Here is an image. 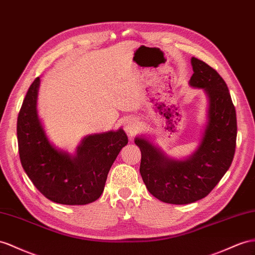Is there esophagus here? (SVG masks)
<instances>
[{
  "label": "esophagus",
  "instance_id": "34e87169",
  "mask_svg": "<svg viewBox=\"0 0 255 255\" xmlns=\"http://www.w3.org/2000/svg\"><path fill=\"white\" fill-rule=\"evenodd\" d=\"M124 128L130 135H132L139 130V124L134 121H127L124 124Z\"/></svg>",
  "mask_w": 255,
  "mask_h": 255
}]
</instances>
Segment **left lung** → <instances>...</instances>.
I'll use <instances>...</instances> for the list:
<instances>
[{
    "mask_svg": "<svg viewBox=\"0 0 255 255\" xmlns=\"http://www.w3.org/2000/svg\"><path fill=\"white\" fill-rule=\"evenodd\" d=\"M190 85L202 88L209 98L208 125L197 151L186 160L167 157L144 138L140 147V173L154 197L172 205H186L205 198L231 167L236 148L237 119L223 78L210 65L192 58Z\"/></svg>",
    "mask_w": 255,
    "mask_h": 255,
    "instance_id": "1",
    "label": "left lung"
}]
</instances>
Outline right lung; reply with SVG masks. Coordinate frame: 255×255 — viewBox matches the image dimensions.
<instances>
[{"label":"right lung","instance_id":"add662e5","mask_svg":"<svg viewBox=\"0 0 255 255\" xmlns=\"http://www.w3.org/2000/svg\"><path fill=\"white\" fill-rule=\"evenodd\" d=\"M40 77L25 95L17 120L18 151L32 183L49 200L61 205H87L100 197L110 168L128 143L123 129L88 135L75 156L50 144L37 117Z\"/></svg>","mask_w":255,"mask_h":255}]
</instances>
